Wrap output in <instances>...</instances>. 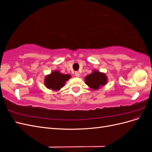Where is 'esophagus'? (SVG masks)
Masks as SVG:
<instances>
[{
	"label": "esophagus",
	"mask_w": 152,
	"mask_h": 152,
	"mask_svg": "<svg viewBox=\"0 0 152 152\" xmlns=\"http://www.w3.org/2000/svg\"><path fill=\"white\" fill-rule=\"evenodd\" d=\"M75 76L77 77H79L80 76V73L79 72H75Z\"/></svg>",
	"instance_id": "obj_1"
}]
</instances>
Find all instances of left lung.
I'll use <instances>...</instances> for the list:
<instances>
[{"instance_id":"8db88e82","label":"left lung","mask_w":152,"mask_h":152,"mask_svg":"<svg viewBox=\"0 0 152 152\" xmlns=\"http://www.w3.org/2000/svg\"><path fill=\"white\" fill-rule=\"evenodd\" d=\"M85 80L86 84L93 89H98L100 86L105 85L107 82L106 75L98 71H94L91 74L87 75Z\"/></svg>"}]
</instances>
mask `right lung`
Listing matches in <instances>:
<instances>
[{
  "label": "right lung",
  "mask_w": 152,
  "mask_h": 152,
  "mask_svg": "<svg viewBox=\"0 0 152 152\" xmlns=\"http://www.w3.org/2000/svg\"><path fill=\"white\" fill-rule=\"evenodd\" d=\"M71 76L69 74L64 75L58 71H54L45 78V85L48 89L52 90H58L63 87L65 82L68 80Z\"/></svg>",
  "instance_id": "add662e5"
}]
</instances>
